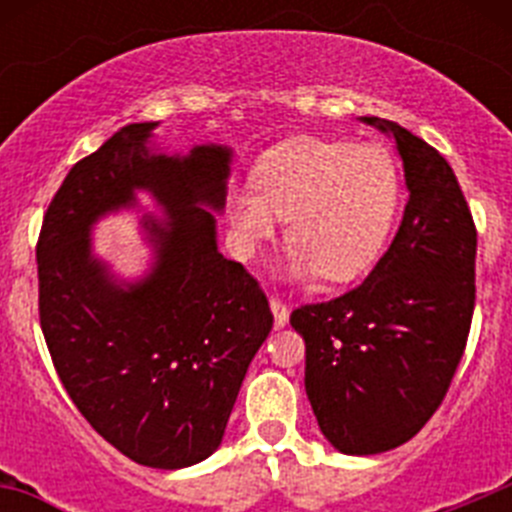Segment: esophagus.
<instances>
[{
  "label": "esophagus",
  "mask_w": 512,
  "mask_h": 512,
  "mask_svg": "<svg viewBox=\"0 0 512 512\" xmlns=\"http://www.w3.org/2000/svg\"><path fill=\"white\" fill-rule=\"evenodd\" d=\"M269 305H271V312H274V325H277V328H284L289 320V305L282 300V297H271Z\"/></svg>",
  "instance_id": "obj_1"
}]
</instances>
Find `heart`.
Masks as SVG:
<instances>
[{
	"label": "heart",
	"mask_w": 512,
	"mask_h": 512,
	"mask_svg": "<svg viewBox=\"0 0 512 512\" xmlns=\"http://www.w3.org/2000/svg\"><path fill=\"white\" fill-rule=\"evenodd\" d=\"M253 189L230 194V217L246 243L269 238L287 217L284 238L297 271L325 282L364 274L395 223L400 179L379 146L295 138L271 148L253 169Z\"/></svg>",
	"instance_id": "heart-1"
}]
</instances>
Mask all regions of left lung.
I'll return each instance as SVG.
<instances>
[{
  "label": "left lung",
  "instance_id": "1",
  "mask_svg": "<svg viewBox=\"0 0 512 512\" xmlns=\"http://www.w3.org/2000/svg\"><path fill=\"white\" fill-rule=\"evenodd\" d=\"M410 200L372 274L343 295L292 310L305 338V390L320 431L343 454L410 441L451 387L474 315L477 228L449 161L397 122Z\"/></svg>",
  "mask_w": 512,
  "mask_h": 512
}]
</instances>
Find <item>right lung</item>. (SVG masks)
<instances>
[{"label":"right lung","instance_id":"add662e5","mask_svg":"<svg viewBox=\"0 0 512 512\" xmlns=\"http://www.w3.org/2000/svg\"><path fill=\"white\" fill-rule=\"evenodd\" d=\"M153 128L117 130L53 194L35 246L38 312L58 379L94 431L143 467L182 469L223 441L274 315L259 279L217 251L215 217L200 207H223L230 151L153 156ZM138 186L167 223L149 221L152 277L120 290L88 256V225Z\"/></svg>","mask_w":512,"mask_h":512}]
</instances>
